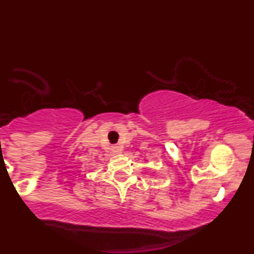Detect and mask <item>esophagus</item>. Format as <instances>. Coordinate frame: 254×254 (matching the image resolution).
<instances>
[{"mask_svg": "<svg viewBox=\"0 0 254 254\" xmlns=\"http://www.w3.org/2000/svg\"><path fill=\"white\" fill-rule=\"evenodd\" d=\"M112 151L113 153H119V151H121V149H119V147H117V145H115V147H112Z\"/></svg>", "mask_w": 254, "mask_h": 254, "instance_id": "esophagus-1", "label": "esophagus"}]
</instances>
